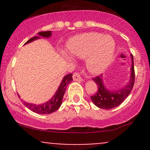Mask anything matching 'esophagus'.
<instances>
[{
  "label": "esophagus",
  "instance_id": "34e87169",
  "mask_svg": "<svg viewBox=\"0 0 150 150\" xmlns=\"http://www.w3.org/2000/svg\"><path fill=\"white\" fill-rule=\"evenodd\" d=\"M72 78H73L74 81H81V80H82L81 75H80V73L78 72H75V73L73 74V75H72Z\"/></svg>",
  "mask_w": 150,
  "mask_h": 150
}]
</instances>
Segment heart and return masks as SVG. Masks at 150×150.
<instances>
[{"label": "heart", "instance_id": "heart-1", "mask_svg": "<svg viewBox=\"0 0 150 150\" xmlns=\"http://www.w3.org/2000/svg\"><path fill=\"white\" fill-rule=\"evenodd\" d=\"M68 51L72 57L86 59L91 72L99 74L105 70L114 58L115 43L112 38L99 33L76 35L69 40Z\"/></svg>", "mask_w": 150, "mask_h": 150}]
</instances>
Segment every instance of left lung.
Instances as JSON below:
<instances>
[{"mask_svg": "<svg viewBox=\"0 0 150 150\" xmlns=\"http://www.w3.org/2000/svg\"><path fill=\"white\" fill-rule=\"evenodd\" d=\"M132 66H131V75L129 83L123 88L117 91H108L104 86L102 83V75L93 78L94 82L97 84L98 90L93 96H91L93 103L102 109L110 110L120 105L128 97L134 87L135 81V71L134 66V57L131 55Z\"/></svg>", "mask_w": 150, "mask_h": 150, "instance_id": "1", "label": "left lung"}]
</instances>
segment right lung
I'll return each mask as SVG.
<instances>
[{
    "mask_svg": "<svg viewBox=\"0 0 150 150\" xmlns=\"http://www.w3.org/2000/svg\"><path fill=\"white\" fill-rule=\"evenodd\" d=\"M38 35L42 36V37L49 38L51 35V31H42L38 33ZM38 38H40L39 36H35V37L31 38L30 40H28L25 43V44L30 43V42L33 41L35 40H37ZM71 81H72V73L68 74L66 76H64L62 81L61 84H60L58 90L56 92L55 95L48 102H46V103L40 104V105H36V104H29L24 102V104L28 109H30V110H32V111L35 113H38V114H50V113L54 112L56 110H58L60 106H61L62 102V98L64 94V92H65L67 86V85Z\"/></svg>",
    "mask_w": 150,
    "mask_h": 150,
    "instance_id": "right-lung-1",
    "label": "right lung"
}]
</instances>
